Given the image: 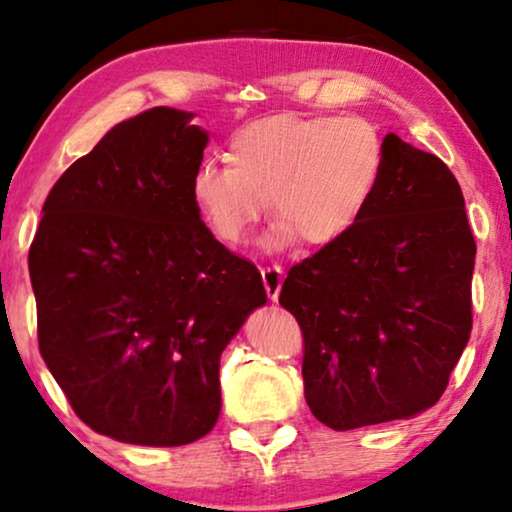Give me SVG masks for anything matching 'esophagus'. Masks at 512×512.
<instances>
[{"instance_id": "esophagus-1", "label": "esophagus", "mask_w": 512, "mask_h": 512, "mask_svg": "<svg viewBox=\"0 0 512 512\" xmlns=\"http://www.w3.org/2000/svg\"><path fill=\"white\" fill-rule=\"evenodd\" d=\"M262 283H264V290H267L269 300L276 302L278 295H281V286H283V269L281 267H264Z\"/></svg>"}]
</instances>
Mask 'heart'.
Listing matches in <instances>:
<instances>
[{
  "label": "heart",
  "mask_w": 512,
  "mask_h": 512,
  "mask_svg": "<svg viewBox=\"0 0 512 512\" xmlns=\"http://www.w3.org/2000/svg\"><path fill=\"white\" fill-rule=\"evenodd\" d=\"M231 163L205 160L191 196L219 241L238 245L267 208L276 219L262 238L283 250L304 238L331 245L364 219L385 174L378 129L354 115H271L238 129Z\"/></svg>",
  "instance_id": "heart-1"
}]
</instances>
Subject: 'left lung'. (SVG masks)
Masks as SVG:
<instances>
[{
  "mask_svg": "<svg viewBox=\"0 0 512 512\" xmlns=\"http://www.w3.org/2000/svg\"><path fill=\"white\" fill-rule=\"evenodd\" d=\"M383 146L364 219L295 264L278 297L304 333V399L338 432L435 406L472 328L477 248L461 186L397 134Z\"/></svg>",
  "mask_w": 512,
  "mask_h": 512,
  "instance_id": "1",
  "label": "left lung"
}]
</instances>
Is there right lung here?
Masks as SVG:
<instances>
[{
    "label": "right lung",
    "mask_w": 512,
    "mask_h": 512,
    "mask_svg": "<svg viewBox=\"0 0 512 512\" xmlns=\"http://www.w3.org/2000/svg\"><path fill=\"white\" fill-rule=\"evenodd\" d=\"M191 120L158 106L108 129L49 191L30 245L44 364L89 428L125 444L208 435L222 352L267 304L193 203L208 132Z\"/></svg>",
    "instance_id": "obj_1"
}]
</instances>
